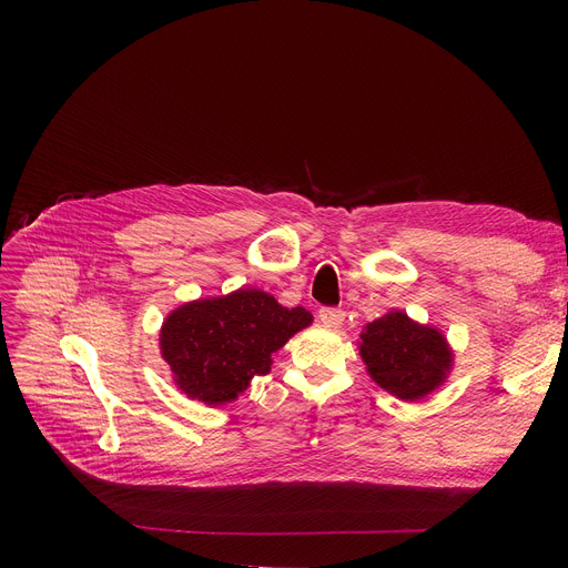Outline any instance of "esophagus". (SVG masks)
Masks as SVG:
<instances>
[{"label":"esophagus","mask_w":568,"mask_h":568,"mask_svg":"<svg viewBox=\"0 0 568 568\" xmlns=\"http://www.w3.org/2000/svg\"><path fill=\"white\" fill-rule=\"evenodd\" d=\"M317 317L326 326H341L345 322V313L341 308H322Z\"/></svg>","instance_id":"34e87169"}]
</instances>
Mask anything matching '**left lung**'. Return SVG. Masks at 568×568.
<instances>
[{"mask_svg": "<svg viewBox=\"0 0 568 568\" xmlns=\"http://www.w3.org/2000/svg\"><path fill=\"white\" fill-rule=\"evenodd\" d=\"M359 354L377 386L409 403L439 389L454 368L446 336L396 308L364 326Z\"/></svg>", "mask_w": 568, "mask_h": 568, "instance_id": "8db88e82", "label": "left lung"}]
</instances>
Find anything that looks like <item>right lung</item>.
<instances>
[{
    "label": "right lung",
    "mask_w": 568,
    "mask_h": 568,
    "mask_svg": "<svg viewBox=\"0 0 568 568\" xmlns=\"http://www.w3.org/2000/svg\"><path fill=\"white\" fill-rule=\"evenodd\" d=\"M311 322L302 306L285 308L264 290L239 287L174 308L159 345L176 389L219 407L244 394L255 375L272 371L274 352Z\"/></svg>",
    "instance_id": "add662e5"
}]
</instances>
